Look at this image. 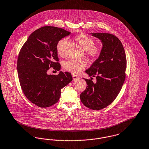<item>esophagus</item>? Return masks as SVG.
<instances>
[{
  "mask_svg": "<svg viewBox=\"0 0 149 149\" xmlns=\"http://www.w3.org/2000/svg\"><path fill=\"white\" fill-rule=\"evenodd\" d=\"M72 77L73 80H76L77 79H78L79 78V77H78V76H77L76 75H75V74H72Z\"/></svg>",
  "mask_w": 149,
  "mask_h": 149,
  "instance_id": "1",
  "label": "esophagus"
}]
</instances>
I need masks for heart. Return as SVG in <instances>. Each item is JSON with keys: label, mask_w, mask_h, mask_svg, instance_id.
Here are the masks:
<instances>
[{"label": "heart", "mask_w": 149, "mask_h": 149, "mask_svg": "<svg viewBox=\"0 0 149 149\" xmlns=\"http://www.w3.org/2000/svg\"><path fill=\"white\" fill-rule=\"evenodd\" d=\"M75 39L79 45L85 51H86L89 56L95 57L100 52V47L97 45H94V40L87 35L83 33H81L76 35L75 36ZM67 41L68 40L66 38H63L56 45V50L59 55L62 56L63 54ZM86 62L84 60H69L63 63V68L67 71L77 74H79L84 70L86 66Z\"/></svg>", "instance_id": "b5f03b06"}]
</instances>
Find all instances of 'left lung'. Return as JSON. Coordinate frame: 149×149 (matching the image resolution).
Listing matches in <instances>:
<instances>
[{
  "label": "left lung",
  "instance_id": "8db88e82",
  "mask_svg": "<svg viewBox=\"0 0 149 149\" xmlns=\"http://www.w3.org/2000/svg\"><path fill=\"white\" fill-rule=\"evenodd\" d=\"M90 34L101 41L102 48L98 58L86 71L89 77H96L97 82L84 79L87 88L80 98L88 108L98 110L111 104L119 93L125 78L127 60L116 36L101 33Z\"/></svg>",
  "mask_w": 149,
  "mask_h": 149
}]
</instances>
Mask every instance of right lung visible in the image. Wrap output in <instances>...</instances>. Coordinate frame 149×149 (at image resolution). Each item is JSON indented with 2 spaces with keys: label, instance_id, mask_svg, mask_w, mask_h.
<instances>
[{
  "label": "right lung",
  "instance_id": "right-lung-1",
  "mask_svg": "<svg viewBox=\"0 0 149 149\" xmlns=\"http://www.w3.org/2000/svg\"><path fill=\"white\" fill-rule=\"evenodd\" d=\"M70 34L59 27H40L31 34L19 51L17 69L21 87L27 98L40 107L57 103L62 88L72 80L68 72L47 74L50 68L61 69L56 45Z\"/></svg>",
  "mask_w": 149,
  "mask_h": 149
}]
</instances>
